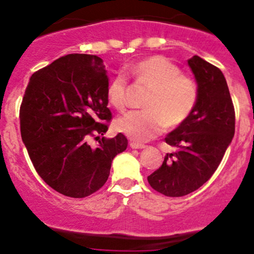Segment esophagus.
Returning <instances> with one entry per match:
<instances>
[{"label":"esophagus","mask_w":254,"mask_h":254,"mask_svg":"<svg viewBox=\"0 0 254 254\" xmlns=\"http://www.w3.org/2000/svg\"><path fill=\"white\" fill-rule=\"evenodd\" d=\"M130 148H132V149H144V148H147V145L136 143V142H131Z\"/></svg>","instance_id":"esophagus-1"}]
</instances>
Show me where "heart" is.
Returning <instances> with one entry per match:
<instances>
[{"mask_svg":"<svg viewBox=\"0 0 254 254\" xmlns=\"http://www.w3.org/2000/svg\"><path fill=\"white\" fill-rule=\"evenodd\" d=\"M129 72L149 87L144 110L131 111L116 122V129L136 142H145L167 127H177L189 118L198 101V86L182 74L179 66L164 56H151L130 66ZM129 84L122 72L107 86L109 103L118 111L127 104Z\"/></svg>","mask_w":254,"mask_h":254,"instance_id":"b5f03b06","label":"heart"}]
</instances>
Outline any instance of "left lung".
Instances as JSON below:
<instances>
[{"label": "left lung", "instance_id": "left-lung-1", "mask_svg": "<svg viewBox=\"0 0 254 254\" xmlns=\"http://www.w3.org/2000/svg\"><path fill=\"white\" fill-rule=\"evenodd\" d=\"M198 86L194 110L166 136L176 151L166 154L161 167L148 177L154 190L182 197L210 179L235 132V112L222 71L203 58L188 61Z\"/></svg>", "mask_w": 254, "mask_h": 254}]
</instances>
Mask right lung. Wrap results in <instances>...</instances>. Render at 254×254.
<instances>
[{
	"instance_id": "right-lung-1",
	"label": "right lung",
	"mask_w": 254,
	"mask_h": 254,
	"mask_svg": "<svg viewBox=\"0 0 254 254\" xmlns=\"http://www.w3.org/2000/svg\"><path fill=\"white\" fill-rule=\"evenodd\" d=\"M106 72L100 57L70 54L34 72L26 87L22 142L37 173L64 196L83 198L103 188L112 160L127 147L123 133L89 144L112 118Z\"/></svg>"
}]
</instances>
